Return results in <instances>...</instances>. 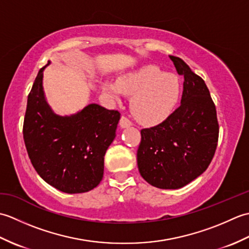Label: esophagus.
Returning <instances> with one entry per match:
<instances>
[{
	"label": "esophagus",
	"mask_w": 249,
	"mask_h": 249,
	"mask_svg": "<svg viewBox=\"0 0 249 249\" xmlns=\"http://www.w3.org/2000/svg\"><path fill=\"white\" fill-rule=\"evenodd\" d=\"M133 125V123H131V122L126 118L125 115H122L121 116V120H120V126H121V128H126V127H130V126Z\"/></svg>",
	"instance_id": "obj_1"
}]
</instances>
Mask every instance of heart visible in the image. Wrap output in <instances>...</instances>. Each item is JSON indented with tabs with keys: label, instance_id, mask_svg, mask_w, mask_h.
Instances as JSON below:
<instances>
[{
	"label": "heart",
	"instance_id": "heart-1",
	"mask_svg": "<svg viewBox=\"0 0 249 249\" xmlns=\"http://www.w3.org/2000/svg\"><path fill=\"white\" fill-rule=\"evenodd\" d=\"M104 89L114 100H120L123 94L133 96L130 110L136 120L153 125L172 113L178 102L181 84L177 76L156 65H147L123 76L119 81H106Z\"/></svg>",
	"mask_w": 249,
	"mask_h": 249
}]
</instances>
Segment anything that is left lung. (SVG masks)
<instances>
[{
	"label": "left lung",
	"mask_w": 249,
	"mask_h": 249,
	"mask_svg": "<svg viewBox=\"0 0 249 249\" xmlns=\"http://www.w3.org/2000/svg\"><path fill=\"white\" fill-rule=\"evenodd\" d=\"M184 76L181 106L154 127L141 130L138 169L145 181L161 189H178L202 174L212 161L219 126L204 80L178 56L169 55Z\"/></svg>",
	"instance_id": "left-lung-1"
}]
</instances>
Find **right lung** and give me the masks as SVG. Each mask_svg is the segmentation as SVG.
<instances>
[{"instance_id":"1","label":"right lung","mask_w":249,"mask_h":249,"mask_svg":"<svg viewBox=\"0 0 249 249\" xmlns=\"http://www.w3.org/2000/svg\"><path fill=\"white\" fill-rule=\"evenodd\" d=\"M45 67L28 96L23 122L26 151L45 182L63 193H87L103 179L104 157L115 138L121 114L97 104L70 116L55 114L45 98Z\"/></svg>"}]
</instances>
